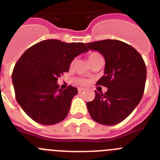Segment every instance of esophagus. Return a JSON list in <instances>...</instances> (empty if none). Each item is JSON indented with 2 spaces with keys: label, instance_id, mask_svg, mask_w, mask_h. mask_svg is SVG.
<instances>
[{
  "label": "esophagus",
  "instance_id": "34e87169",
  "mask_svg": "<svg viewBox=\"0 0 160 160\" xmlns=\"http://www.w3.org/2000/svg\"><path fill=\"white\" fill-rule=\"evenodd\" d=\"M84 90H85L84 88H78V93H82V92L84 91Z\"/></svg>",
  "mask_w": 160,
  "mask_h": 160
}]
</instances>
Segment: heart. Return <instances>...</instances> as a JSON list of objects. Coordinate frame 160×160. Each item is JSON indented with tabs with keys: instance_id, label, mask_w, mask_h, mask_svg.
Returning <instances> with one entry per match:
<instances>
[{
	"instance_id": "1",
	"label": "heart",
	"mask_w": 160,
	"mask_h": 160,
	"mask_svg": "<svg viewBox=\"0 0 160 160\" xmlns=\"http://www.w3.org/2000/svg\"><path fill=\"white\" fill-rule=\"evenodd\" d=\"M101 57H102V55H101L100 53L97 52V51H92V52H90V53L88 55V58H89L90 62H91L92 61H93V60L96 59V58H101ZM78 82L79 84H81V85L87 84V80L84 78H78Z\"/></svg>"
}]
</instances>
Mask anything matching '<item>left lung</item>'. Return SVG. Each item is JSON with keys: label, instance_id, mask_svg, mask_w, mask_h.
I'll return each mask as SVG.
<instances>
[{"label": "left lung", "instance_id": "obj_1", "mask_svg": "<svg viewBox=\"0 0 160 160\" xmlns=\"http://www.w3.org/2000/svg\"><path fill=\"white\" fill-rule=\"evenodd\" d=\"M86 45L105 58V74L97 85L108 88L104 94L95 90L94 99L86 103L88 111L99 124H119L131 114L143 97L147 77L144 61L134 48L117 39Z\"/></svg>", "mask_w": 160, "mask_h": 160}]
</instances>
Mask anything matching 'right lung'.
<instances>
[{
	"instance_id": "1",
	"label": "right lung",
	"mask_w": 160,
	"mask_h": 160,
	"mask_svg": "<svg viewBox=\"0 0 160 160\" xmlns=\"http://www.w3.org/2000/svg\"><path fill=\"white\" fill-rule=\"evenodd\" d=\"M89 51L83 43L47 39L29 48L13 69L12 78L16 99L30 118L43 125L67 117L78 89H59L58 78L68 72L72 60Z\"/></svg>"
}]
</instances>
